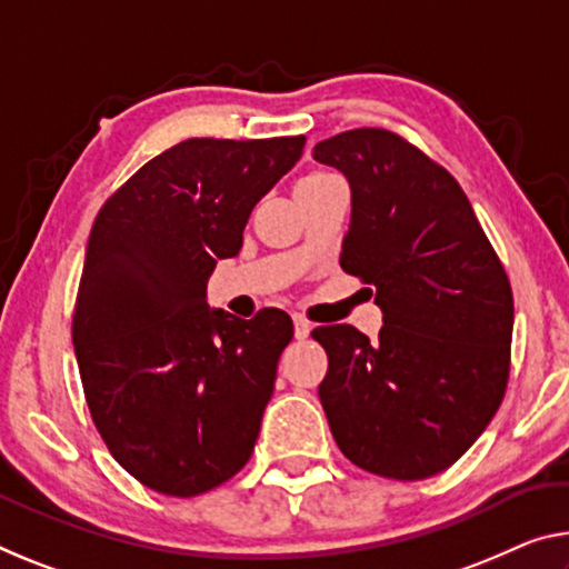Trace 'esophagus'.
<instances>
[{"instance_id":"1","label":"esophagus","mask_w":569,"mask_h":569,"mask_svg":"<svg viewBox=\"0 0 569 569\" xmlns=\"http://www.w3.org/2000/svg\"><path fill=\"white\" fill-rule=\"evenodd\" d=\"M293 333H296V339L309 337V333H311L309 319H303V317H299V313H296V317H293Z\"/></svg>"}]
</instances>
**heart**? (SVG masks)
I'll use <instances>...</instances> for the list:
<instances>
[{
  "label": "heart",
  "mask_w": 569,
  "mask_h": 569,
  "mask_svg": "<svg viewBox=\"0 0 569 569\" xmlns=\"http://www.w3.org/2000/svg\"><path fill=\"white\" fill-rule=\"evenodd\" d=\"M311 177H327V174H323V171H313V174H309V177H303V179H311Z\"/></svg>",
  "instance_id": "obj_1"
}]
</instances>
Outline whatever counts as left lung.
<instances>
[{"label":"left lung","mask_w":569,"mask_h":569,"mask_svg":"<svg viewBox=\"0 0 569 569\" xmlns=\"http://www.w3.org/2000/svg\"><path fill=\"white\" fill-rule=\"evenodd\" d=\"M313 159L349 179L339 263L377 288L385 313L375 341L349 323L311 331L329 357L331 436L369 473L428 479L476 443L507 392L509 276L461 184L400 133L351 129Z\"/></svg>","instance_id":"8db88e82"}]
</instances>
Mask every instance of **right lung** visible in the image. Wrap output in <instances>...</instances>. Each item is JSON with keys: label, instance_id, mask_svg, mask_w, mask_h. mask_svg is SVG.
<instances>
[{"label": "right lung", "instance_id": "right-lung-1", "mask_svg": "<svg viewBox=\"0 0 569 569\" xmlns=\"http://www.w3.org/2000/svg\"><path fill=\"white\" fill-rule=\"evenodd\" d=\"M303 143L187 139L96 214L73 311L80 382L106 448L151 491L200 496L250 461L293 321L210 311L204 288Z\"/></svg>", "mask_w": 569, "mask_h": 569}]
</instances>
